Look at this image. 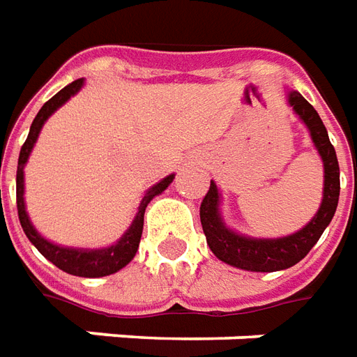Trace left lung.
<instances>
[{"mask_svg":"<svg viewBox=\"0 0 357 357\" xmlns=\"http://www.w3.org/2000/svg\"><path fill=\"white\" fill-rule=\"evenodd\" d=\"M287 103L292 107L298 119L302 121L312 136V142L323 161V198H321L317 213L304 225L300 231L279 236V238H255L242 232H236L225 223L221 215V190L215 181L207 190L206 198L199 207V219L207 238V246L211 248L217 259L236 269L254 273L282 271L302 261L312 250L323 231L335 217L338 196H340V169L333 144L328 140L327 128L313 109V105L304 96L296 90L287 88Z\"/></svg>","mask_w":357,"mask_h":357,"instance_id":"left-lung-1","label":"left lung"}]
</instances>
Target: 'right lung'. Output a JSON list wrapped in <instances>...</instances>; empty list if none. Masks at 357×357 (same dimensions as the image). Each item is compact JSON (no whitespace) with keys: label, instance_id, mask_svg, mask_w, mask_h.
Listing matches in <instances>:
<instances>
[{"label":"right lung","instance_id":"add662e5","mask_svg":"<svg viewBox=\"0 0 357 357\" xmlns=\"http://www.w3.org/2000/svg\"><path fill=\"white\" fill-rule=\"evenodd\" d=\"M84 86V78H78L69 86H65L63 90L53 96L50 102L42 105V109L38 111L36 119L32 121L30 126L29 138L22 144L21 153H19V165H17V209H19V221L26 238L36 246L40 254L44 255L45 259H50L55 267H59L61 271L69 273V275H77V277H86V279H96V277H107L113 273L121 271L123 267L132 261V257L138 252V244L142 238L144 229V213L146 207L151 199L159 196L161 192L167 190V186L173 183L174 174H169L165 178H161L158 184H153L151 188L146 190L142 196V202L138 206V213L134 215L132 223L126 229L125 234L111 246L105 248H70L55 244L52 240H47L36 231V227L32 225L26 211V204H24V165L29 161L30 153L36 146V140L42 128H44L45 121L52 117L55 111L61 105L69 102L73 96H77Z\"/></svg>","mask_w":357,"mask_h":357}]
</instances>
